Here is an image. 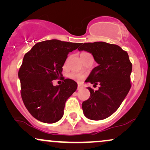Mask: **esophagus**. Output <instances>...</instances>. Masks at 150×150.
<instances>
[{"label": "esophagus", "mask_w": 150, "mask_h": 150, "mask_svg": "<svg viewBox=\"0 0 150 150\" xmlns=\"http://www.w3.org/2000/svg\"><path fill=\"white\" fill-rule=\"evenodd\" d=\"M82 85H77V90H80V89H82Z\"/></svg>", "instance_id": "34e87169"}]
</instances>
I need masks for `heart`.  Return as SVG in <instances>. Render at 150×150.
<instances>
[{
    "mask_svg": "<svg viewBox=\"0 0 150 150\" xmlns=\"http://www.w3.org/2000/svg\"><path fill=\"white\" fill-rule=\"evenodd\" d=\"M88 55H91L90 53L85 52V51H83V52L81 53L80 56H88ZM68 77H70V79L72 80L77 81V82H81L85 77V75H82V74L78 73H75V72H73V73H70L68 74Z\"/></svg>",
    "mask_w": 150,
    "mask_h": 150,
    "instance_id": "b5f03b06",
    "label": "heart"
}]
</instances>
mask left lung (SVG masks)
<instances>
[{"label": "left lung", "instance_id": "8db88e82", "mask_svg": "<svg viewBox=\"0 0 150 150\" xmlns=\"http://www.w3.org/2000/svg\"><path fill=\"white\" fill-rule=\"evenodd\" d=\"M79 51L92 53L98 66L86 82L100 85L98 90L88 87L90 97L82 102L85 116L92 120H102L119 108L131 87L132 63L128 54L116 44L104 42L81 43Z\"/></svg>", "mask_w": 150, "mask_h": 150}]
</instances>
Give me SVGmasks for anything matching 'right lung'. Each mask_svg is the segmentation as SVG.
I'll return each mask as SVG.
<instances>
[{
  "label": "right lung",
  "mask_w": 150,
  "mask_h": 150,
  "mask_svg": "<svg viewBox=\"0 0 150 150\" xmlns=\"http://www.w3.org/2000/svg\"><path fill=\"white\" fill-rule=\"evenodd\" d=\"M80 43L51 39L37 43L26 53L18 72L24 104L36 119L53 123L63 116L65 103L77 89V84L63 77V66L69 52ZM63 80L53 86L52 80Z\"/></svg>",
  "instance_id": "right-lung-1"
}]
</instances>
